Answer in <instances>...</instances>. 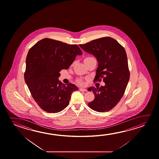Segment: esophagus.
<instances>
[{"label": "esophagus", "instance_id": "esophagus-1", "mask_svg": "<svg viewBox=\"0 0 159 159\" xmlns=\"http://www.w3.org/2000/svg\"><path fill=\"white\" fill-rule=\"evenodd\" d=\"M79 90H80V91H87V90L85 89L80 88L79 89Z\"/></svg>", "mask_w": 159, "mask_h": 159}]
</instances>
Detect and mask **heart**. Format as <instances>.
Segmentation results:
<instances>
[{"mask_svg":"<svg viewBox=\"0 0 159 159\" xmlns=\"http://www.w3.org/2000/svg\"><path fill=\"white\" fill-rule=\"evenodd\" d=\"M91 57H86V58H85V59H89V58H91ZM78 83L79 84H81V85H82V84H83V81L81 80V79H79V80H78Z\"/></svg>","mask_w":159,"mask_h":159,"instance_id":"heart-1","label":"heart"}]
</instances>
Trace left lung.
Here are the masks:
<instances>
[{
    "instance_id": "8db88e82",
    "label": "left lung",
    "mask_w": 159,
    "mask_h": 159,
    "mask_svg": "<svg viewBox=\"0 0 159 159\" xmlns=\"http://www.w3.org/2000/svg\"><path fill=\"white\" fill-rule=\"evenodd\" d=\"M81 49L94 55L98 61L94 81L103 79L105 86L88 89L95 95L89 102L91 109L106 112L114 108L124 94L130 79L128 57L124 48L110 37H103L80 44Z\"/></svg>"
}]
</instances>
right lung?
<instances>
[{"label":"right lung","instance_id":"1","mask_svg":"<svg viewBox=\"0 0 159 159\" xmlns=\"http://www.w3.org/2000/svg\"><path fill=\"white\" fill-rule=\"evenodd\" d=\"M77 45L54 39H42L29 49L24 80L39 107L49 113L60 112L69 104L78 87L59 81L60 71L68 69L77 55L82 54Z\"/></svg>","mask_w":159,"mask_h":159}]
</instances>
